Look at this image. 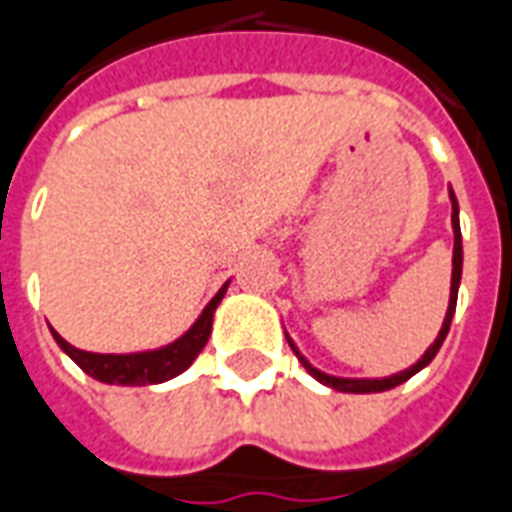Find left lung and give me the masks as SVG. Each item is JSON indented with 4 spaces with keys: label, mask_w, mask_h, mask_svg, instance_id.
I'll use <instances>...</instances> for the list:
<instances>
[{
    "label": "left lung",
    "mask_w": 512,
    "mask_h": 512,
    "mask_svg": "<svg viewBox=\"0 0 512 512\" xmlns=\"http://www.w3.org/2000/svg\"><path fill=\"white\" fill-rule=\"evenodd\" d=\"M452 195V192H449ZM452 231H455V250H452V292H449V308H447V317H444V325H441V331H438L436 342L427 347V353L416 361V364L411 366V369H405V372H400V375H391V378H383V380H350V378H333V375H325V372H320V369H314V366L308 364L303 355L297 353V347L292 344V339H289V347L295 350L297 361L306 366L308 372L314 375V378L320 380V383H325V386H331V389L336 391H350V394H375V391H389L394 389V386H400V383H405L408 378H413L419 369H424V366L430 364L433 358H436V353L441 350V344H444V339H447L449 333V325H452V314H455V303H458V284H460V270H463V242H460V223H458V201H455V195H452Z\"/></svg>",
    "instance_id": "1"
}]
</instances>
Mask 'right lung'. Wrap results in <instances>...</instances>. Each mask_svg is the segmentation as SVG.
<instances>
[{
    "label": "right lung",
    "mask_w": 512,
    "mask_h": 512,
    "mask_svg": "<svg viewBox=\"0 0 512 512\" xmlns=\"http://www.w3.org/2000/svg\"><path fill=\"white\" fill-rule=\"evenodd\" d=\"M226 295V286L212 297V303L204 308V314L198 317V322L192 325L190 331L184 333L181 339H176L168 347L159 350H148V353H129V355H104V353H88L79 350L74 344H68L54 333V342L63 347L65 353L74 358L76 364L88 372L90 378L101 380V383H118V386H148V383H165V380L181 375L187 366L198 358V353L204 350L212 333V314H215L217 303Z\"/></svg>",
    "instance_id": "add662e5"
}]
</instances>
